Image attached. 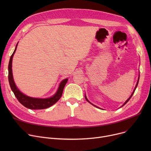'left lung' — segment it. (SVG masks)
Wrapping results in <instances>:
<instances>
[{
  "mask_svg": "<svg viewBox=\"0 0 151 151\" xmlns=\"http://www.w3.org/2000/svg\"><path fill=\"white\" fill-rule=\"evenodd\" d=\"M139 77H138V81H137V84H136V86H135V88H134V90H133V92H132V95H131V96H130V97H129V99H127V100H126V101H125V103H124V104H123V105H122V106H124V105H125V104H127V102H128V101H129V100H130V99H131V97H132V96H133V93H134V91H135V89H136V88H137V86H138V82H139ZM85 99H86V100H87V101H88V102H89V103H90V104H91V102H90V101H89V100H88V99H87V97H86V96H85ZM92 105H93V106H96V107H97V108H99V107H98V106H96V105H93V104H92ZM122 106H121V107H122ZM100 109H101V108H100Z\"/></svg>",
  "mask_w": 151,
  "mask_h": 151,
  "instance_id": "8db88e82",
  "label": "left lung"
}]
</instances>
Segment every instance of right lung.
Instances as JSON below:
<instances>
[{"mask_svg": "<svg viewBox=\"0 0 151 151\" xmlns=\"http://www.w3.org/2000/svg\"><path fill=\"white\" fill-rule=\"evenodd\" d=\"M18 43L16 46L15 50L11 55L9 63V81L10 86L12 91L13 92L15 97H17L18 100L21 103V104L24 106L25 107L30 109H46L51 106L54 104H55L61 97L62 92L63 91V88L68 81V79L66 78L61 81L59 84V88L55 92V93L51 97L47 98V99H38V98H33L29 96H27L26 95L22 93L18 88L16 86L12 73V60L13 55L17 50V47L18 46Z\"/></svg>", "mask_w": 151, "mask_h": 151, "instance_id": "1", "label": "right lung"}]
</instances>
